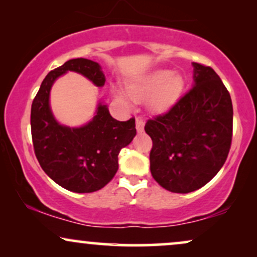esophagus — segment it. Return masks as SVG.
Segmentation results:
<instances>
[{
	"instance_id": "34e87169",
	"label": "esophagus",
	"mask_w": 257,
	"mask_h": 257,
	"mask_svg": "<svg viewBox=\"0 0 257 257\" xmlns=\"http://www.w3.org/2000/svg\"><path fill=\"white\" fill-rule=\"evenodd\" d=\"M144 126H145V122L143 120L142 118H137L136 119V128H137V132L141 133L144 131Z\"/></svg>"
}]
</instances>
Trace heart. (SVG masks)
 Listing matches in <instances>:
<instances>
[{
  "mask_svg": "<svg viewBox=\"0 0 257 257\" xmlns=\"http://www.w3.org/2000/svg\"><path fill=\"white\" fill-rule=\"evenodd\" d=\"M184 80L179 74L169 69H159L143 76L127 86V93L133 100L151 98L149 107L155 113L169 111L181 98ZM115 99L125 106H130V99L119 89H113Z\"/></svg>",
  "mask_w": 257,
  "mask_h": 257,
  "instance_id": "1",
  "label": "heart"
}]
</instances>
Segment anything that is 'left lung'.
Masks as SVG:
<instances>
[{
	"instance_id": "obj_1",
	"label": "left lung",
	"mask_w": 257,
	"mask_h": 257,
	"mask_svg": "<svg viewBox=\"0 0 257 257\" xmlns=\"http://www.w3.org/2000/svg\"><path fill=\"white\" fill-rule=\"evenodd\" d=\"M192 66V88L169 112L145 125L153 142L152 177L176 194L192 192L211 181L225 163L232 138L228 89L211 67Z\"/></svg>"
}]
</instances>
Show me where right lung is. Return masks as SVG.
I'll return each instance as SVG.
<instances>
[{
    "mask_svg": "<svg viewBox=\"0 0 257 257\" xmlns=\"http://www.w3.org/2000/svg\"><path fill=\"white\" fill-rule=\"evenodd\" d=\"M67 72L84 75L96 87L105 85L101 66L92 60H68L43 79L33 100L32 138L35 156L43 171L69 191H98L118 171V155L136 136L135 119L118 121L107 105L99 101L94 116L80 127L61 125L53 114L49 95L55 80Z\"/></svg>",
    "mask_w": 257,
    "mask_h": 257,
    "instance_id": "1",
    "label": "right lung"
}]
</instances>
